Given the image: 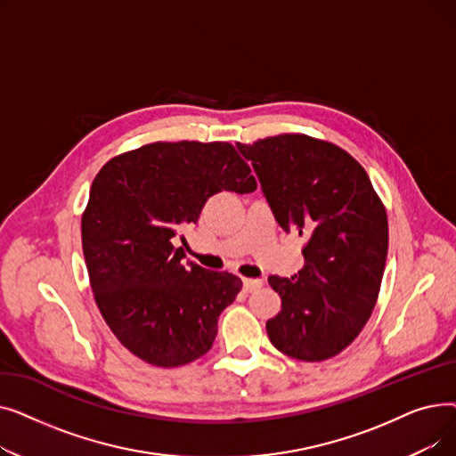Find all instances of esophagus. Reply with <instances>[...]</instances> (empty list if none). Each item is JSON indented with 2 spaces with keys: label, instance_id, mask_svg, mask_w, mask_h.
Segmentation results:
<instances>
[{
  "label": "esophagus",
  "instance_id": "esophagus-1",
  "mask_svg": "<svg viewBox=\"0 0 456 456\" xmlns=\"http://www.w3.org/2000/svg\"><path fill=\"white\" fill-rule=\"evenodd\" d=\"M262 284H265V282H262L260 279H244V290L246 292H255V290L260 289Z\"/></svg>",
  "mask_w": 456,
  "mask_h": 456
}]
</instances>
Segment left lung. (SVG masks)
Returning a JSON list of instances; mask_svg holds the SVG:
<instances>
[{"mask_svg": "<svg viewBox=\"0 0 456 456\" xmlns=\"http://www.w3.org/2000/svg\"><path fill=\"white\" fill-rule=\"evenodd\" d=\"M251 160L277 224L306 236L299 275L268 279L281 313L270 342L303 362L342 353L368 323L388 255L387 208L347 151L306 134L236 143Z\"/></svg>", "mask_w": 456, "mask_h": 456, "instance_id": "obj_1", "label": "left lung"}]
</instances>
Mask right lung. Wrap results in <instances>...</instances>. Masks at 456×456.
<instances>
[{
  "instance_id": "obj_1",
  "label": "right lung",
  "mask_w": 456,
  "mask_h": 456,
  "mask_svg": "<svg viewBox=\"0 0 456 456\" xmlns=\"http://www.w3.org/2000/svg\"><path fill=\"white\" fill-rule=\"evenodd\" d=\"M256 188L229 142H153L110 159L81 218L95 305L114 337L143 362L177 368L203 356L242 281L183 262L172 238L196 224L216 191Z\"/></svg>"
}]
</instances>
